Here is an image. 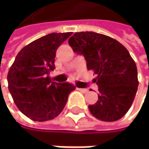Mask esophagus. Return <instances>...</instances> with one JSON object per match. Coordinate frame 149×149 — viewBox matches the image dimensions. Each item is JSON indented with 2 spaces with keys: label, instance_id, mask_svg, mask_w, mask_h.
<instances>
[{
  "label": "esophagus",
  "instance_id": "1",
  "mask_svg": "<svg viewBox=\"0 0 149 149\" xmlns=\"http://www.w3.org/2000/svg\"><path fill=\"white\" fill-rule=\"evenodd\" d=\"M77 90H78V91H82V92H88V89H85V88H77Z\"/></svg>",
  "mask_w": 149,
  "mask_h": 149
}]
</instances>
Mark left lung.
<instances>
[{
  "label": "left lung",
  "mask_w": 149,
  "mask_h": 149,
  "mask_svg": "<svg viewBox=\"0 0 149 149\" xmlns=\"http://www.w3.org/2000/svg\"><path fill=\"white\" fill-rule=\"evenodd\" d=\"M73 52L84 55L94 72L98 100L91 113L104 122L121 119L130 109L138 89L137 68L129 51L115 39L94 32L75 33L69 39Z\"/></svg>",
  "instance_id": "1"
}]
</instances>
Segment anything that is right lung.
I'll return each instance as SVG.
<instances>
[{
    "label": "right lung",
    "instance_id": "1",
    "mask_svg": "<svg viewBox=\"0 0 149 149\" xmlns=\"http://www.w3.org/2000/svg\"><path fill=\"white\" fill-rule=\"evenodd\" d=\"M72 33H52L23 47L8 73V90L18 109L33 121L45 122L64 109L69 94L76 89L69 83L52 82L58 46Z\"/></svg>",
    "mask_w": 149,
    "mask_h": 149
}]
</instances>
